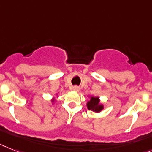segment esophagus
Instances as JSON below:
<instances>
[{
	"label": "esophagus",
	"instance_id": "esophagus-1",
	"mask_svg": "<svg viewBox=\"0 0 152 152\" xmlns=\"http://www.w3.org/2000/svg\"><path fill=\"white\" fill-rule=\"evenodd\" d=\"M72 90L75 91H79V90H80V88H79L78 86H74V87L72 88Z\"/></svg>",
	"mask_w": 152,
	"mask_h": 152
}]
</instances>
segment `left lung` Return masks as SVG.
Instances as JSON below:
<instances>
[{
	"instance_id": "1",
	"label": "left lung",
	"mask_w": 152,
	"mask_h": 152,
	"mask_svg": "<svg viewBox=\"0 0 152 152\" xmlns=\"http://www.w3.org/2000/svg\"><path fill=\"white\" fill-rule=\"evenodd\" d=\"M90 99L87 102L88 110H91L92 112L100 113L104 109V105L100 102L99 97H96V96H90Z\"/></svg>"
}]
</instances>
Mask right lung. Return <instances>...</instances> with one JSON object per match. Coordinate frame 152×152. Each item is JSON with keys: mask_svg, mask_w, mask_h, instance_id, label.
I'll return each mask as SVG.
<instances>
[{"mask_svg": "<svg viewBox=\"0 0 152 152\" xmlns=\"http://www.w3.org/2000/svg\"><path fill=\"white\" fill-rule=\"evenodd\" d=\"M56 97H57V96H58V95H57V94H56ZM55 102H56V97H54V96H53V97L52 98V99H51V102H52L53 105H54Z\"/></svg>", "mask_w": 152, "mask_h": 152, "instance_id": "obj_1", "label": "right lung"}]
</instances>
